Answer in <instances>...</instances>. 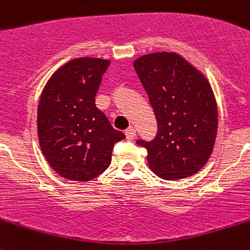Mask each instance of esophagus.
Segmentation results:
<instances>
[{
	"label": "esophagus",
	"instance_id": "obj_1",
	"mask_svg": "<svg viewBox=\"0 0 250 250\" xmlns=\"http://www.w3.org/2000/svg\"><path fill=\"white\" fill-rule=\"evenodd\" d=\"M125 137H127V140H133V138L136 137V129L133 128V127H129V128L125 129Z\"/></svg>",
	"mask_w": 250,
	"mask_h": 250
}]
</instances>
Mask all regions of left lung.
I'll list each match as a JSON object with an SVG mask.
<instances>
[{
	"instance_id": "obj_1",
	"label": "left lung",
	"mask_w": 250,
	"mask_h": 250,
	"mask_svg": "<svg viewBox=\"0 0 250 250\" xmlns=\"http://www.w3.org/2000/svg\"><path fill=\"white\" fill-rule=\"evenodd\" d=\"M157 122L147 150L148 167L165 180L200 171L212 154L217 135V105L211 85L182 56L157 52L133 62Z\"/></svg>"
}]
</instances>
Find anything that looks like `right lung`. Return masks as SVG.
<instances>
[{
  "instance_id": "1",
  "label": "right lung",
  "mask_w": 250,
  "mask_h": 250,
  "mask_svg": "<svg viewBox=\"0 0 250 250\" xmlns=\"http://www.w3.org/2000/svg\"><path fill=\"white\" fill-rule=\"evenodd\" d=\"M110 64L75 58L52 75L38 105V137L48 164L61 177L89 182L110 165L114 144L125 137L96 108L95 95Z\"/></svg>"
}]
</instances>
